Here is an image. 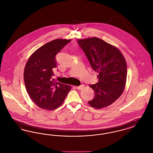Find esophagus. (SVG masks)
Listing matches in <instances>:
<instances>
[{
    "label": "esophagus",
    "mask_w": 153,
    "mask_h": 153,
    "mask_svg": "<svg viewBox=\"0 0 153 153\" xmlns=\"http://www.w3.org/2000/svg\"><path fill=\"white\" fill-rule=\"evenodd\" d=\"M84 87V85H81L80 86H78V87H76V88L78 89V90H82Z\"/></svg>",
    "instance_id": "1"
}]
</instances>
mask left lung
<instances>
[{"label":"left lung","instance_id":"8db88e82","mask_svg":"<svg viewBox=\"0 0 153 153\" xmlns=\"http://www.w3.org/2000/svg\"><path fill=\"white\" fill-rule=\"evenodd\" d=\"M92 69L99 73V82L90 85L95 92L88 102L92 107L102 109L111 105L122 95L126 87L127 64L117 47L97 37L77 39Z\"/></svg>","mask_w":153,"mask_h":153}]
</instances>
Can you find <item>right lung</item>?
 <instances>
[{"label": "right lung", "mask_w": 153, "mask_h": 153, "mask_svg": "<svg viewBox=\"0 0 153 153\" xmlns=\"http://www.w3.org/2000/svg\"><path fill=\"white\" fill-rule=\"evenodd\" d=\"M71 41L66 39L51 41L38 48L27 60L23 73L25 87L31 99L41 108H57L71 89V86L51 79L53 71L57 67L56 54Z\"/></svg>", "instance_id": "add662e5"}]
</instances>
